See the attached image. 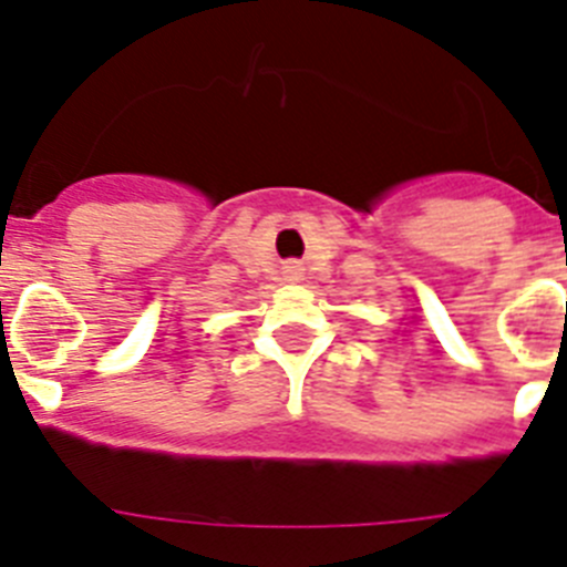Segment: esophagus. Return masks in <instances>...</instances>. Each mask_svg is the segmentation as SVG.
Wrapping results in <instances>:
<instances>
[{"label": "esophagus", "instance_id": "esophagus-1", "mask_svg": "<svg viewBox=\"0 0 567 567\" xmlns=\"http://www.w3.org/2000/svg\"><path fill=\"white\" fill-rule=\"evenodd\" d=\"M285 274H288V279H297L299 268H297V265H293V268H288V270H285Z\"/></svg>", "mask_w": 567, "mask_h": 567}]
</instances>
